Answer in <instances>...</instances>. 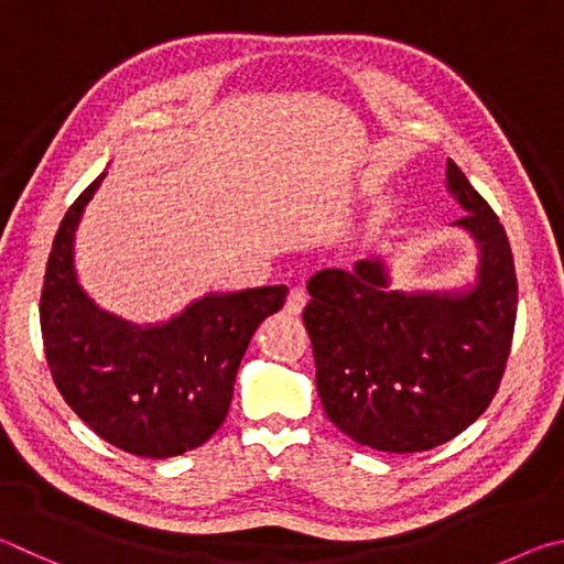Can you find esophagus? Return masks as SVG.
Returning a JSON list of instances; mask_svg holds the SVG:
<instances>
[{
  "mask_svg": "<svg viewBox=\"0 0 564 564\" xmlns=\"http://www.w3.org/2000/svg\"><path fill=\"white\" fill-rule=\"evenodd\" d=\"M304 304H307V294L300 288H292L288 294V302H284V310H288V314H300L304 310Z\"/></svg>",
  "mask_w": 564,
  "mask_h": 564,
  "instance_id": "obj_1",
  "label": "esophagus"
}]
</instances>
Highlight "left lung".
Returning <instances> with one entry per match:
<instances>
[{"label":"left lung","mask_w":564,"mask_h":564,"mask_svg":"<svg viewBox=\"0 0 564 564\" xmlns=\"http://www.w3.org/2000/svg\"><path fill=\"white\" fill-rule=\"evenodd\" d=\"M448 191L478 245L466 290H391L381 257L307 282L310 332L324 413L361 446L431 451L456 438L496 397L518 314V276L498 215L448 161Z\"/></svg>","instance_id":"8db88e82"}]
</instances>
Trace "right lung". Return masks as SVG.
<instances>
[{
  "label": "right lung",
  "mask_w": 564,
  "mask_h": 564,
  "mask_svg": "<svg viewBox=\"0 0 564 564\" xmlns=\"http://www.w3.org/2000/svg\"><path fill=\"white\" fill-rule=\"evenodd\" d=\"M101 173L68 207L46 262L42 339L58 393L88 429L141 458L193 451L223 426L254 329L288 288L210 292L163 324H131L88 297L74 270V232Z\"/></svg>",
  "instance_id": "obj_1"
}]
</instances>
